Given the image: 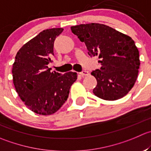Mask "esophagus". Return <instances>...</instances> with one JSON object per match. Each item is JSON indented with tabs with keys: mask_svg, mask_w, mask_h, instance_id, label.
I'll use <instances>...</instances> for the list:
<instances>
[{
	"mask_svg": "<svg viewBox=\"0 0 151 151\" xmlns=\"http://www.w3.org/2000/svg\"><path fill=\"white\" fill-rule=\"evenodd\" d=\"M80 74L81 76H88L89 74V73L88 71H86V70H84V71H83L82 72H80Z\"/></svg>",
	"mask_w": 151,
	"mask_h": 151,
	"instance_id": "34e87169",
	"label": "esophagus"
}]
</instances>
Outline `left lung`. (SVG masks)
I'll return each instance as SVG.
<instances>
[{
	"label": "left lung",
	"instance_id": "obj_1",
	"mask_svg": "<svg viewBox=\"0 0 151 151\" xmlns=\"http://www.w3.org/2000/svg\"><path fill=\"white\" fill-rule=\"evenodd\" d=\"M73 34L84 42L91 57H97L99 69L91 72L97 84L93 93L105 100H116L134 87L140 65L139 54L128 35L101 23L71 26Z\"/></svg>",
	"mask_w": 151,
	"mask_h": 151
}]
</instances>
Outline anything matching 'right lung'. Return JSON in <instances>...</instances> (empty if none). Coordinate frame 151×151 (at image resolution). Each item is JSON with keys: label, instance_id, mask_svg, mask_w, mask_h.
I'll return each mask as SVG.
<instances>
[{"label": "right lung", "instance_id": "obj_1", "mask_svg": "<svg viewBox=\"0 0 151 151\" xmlns=\"http://www.w3.org/2000/svg\"><path fill=\"white\" fill-rule=\"evenodd\" d=\"M63 28L43 30L25 43L17 52L12 66L13 83L26 106L37 114L52 115L68 97L77 73L64 74L54 71L48 64L52 62L54 42Z\"/></svg>", "mask_w": 151, "mask_h": 151}]
</instances>
